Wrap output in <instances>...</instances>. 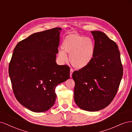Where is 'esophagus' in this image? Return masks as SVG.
<instances>
[{"instance_id":"34e87169","label":"esophagus","mask_w":132,"mask_h":132,"mask_svg":"<svg viewBox=\"0 0 132 132\" xmlns=\"http://www.w3.org/2000/svg\"><path fill=\"white\" fill-rule=\"evenodd\" d=\"M73 72H74V70L71 68L70 70V78L71 77V75H72V74H73Z\"/></svg>"}]
</instances>
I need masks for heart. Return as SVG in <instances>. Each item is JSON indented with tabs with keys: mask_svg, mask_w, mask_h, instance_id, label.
<instances>
[{
	"mask_svg": "<svg viewBox=\"0 0 132 132\" xmlns=\"http://www.w3.org/2000/svg\"><path fill=\"white\" fill-rule=\"evenodd\" d=\"M62 51H59L58 57L62 62L67 59V54L69 55V61L75 68L81 69L88 65L95 55V46L91 39L78 34H71L64 38L62 43Z\"/></svg>",
	"mask_w": 132,
	"mask_h": 132,
	"instance_id": "1",
	"label": "heart"
}]
</instances>
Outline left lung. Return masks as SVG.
<instances>
[{
    "label": "left lung",
    "instance_id": "8db88e82",
    "mask_svg": "<svg viewBox=\"0 0 132 132\" xmlns=\"http://www.w3.org/2000/svg\"><path fill=\"white\" fill-rule=\"evenodd\" d=\"M95 40L93 61L85 68L75 71L74 99L77 106L87 111L104 109L113 100L123 76L118 47L101 31H91Z\"/></svg>",
    "mask_w": 132,
    "mask_h": 132
}]
</instances>
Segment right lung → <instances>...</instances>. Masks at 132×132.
I'll return each instance as SVG.
<instances>
[{
	"instance_id": "right-lung-1",
	"label": "right lung",
	"mask_w": 132,
	"mask_h": 132,
	"mask_svg": "<svg viewBox=\"0 0 132 132\" xmlns=\"http://www.w3.org/2000/svg\"><path fill=\"white\" fill-rule=\"evenodd\" d=\"M61 28L35 33L19 42L9 65L17 100L29 110L42 112L53 106L56 86L70 78V68L58 65Z\"/></svg>"
}]
</instances>
